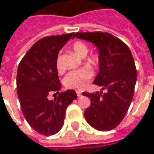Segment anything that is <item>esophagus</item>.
Segmentation results:
<instances>
[{
    "label": "esophagus",
    "instance_id": "34e87169",
    "mask_svg": "<svg viewBox=\"0 0 154 154\" xmlns=\"http://www.w3.org/2000/svg\"><path fill=\"white\" fill-rule=\"evenodd\" d=\"M77 97H81L82 96L80 91H77Z\"/></svg>",
    "mask_w": 154,
    "mask_h": 154
}]
</instances>
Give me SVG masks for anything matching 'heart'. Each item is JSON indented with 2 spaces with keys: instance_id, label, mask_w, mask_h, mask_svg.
Returning <instances> with one entry per match:
<instances>
[{
  "instance_id": "obj_1",
  "label": "heart",
  "mask_w": 154,
  "mask_h": 154,
  "mask_svg": "<svg viewBox=\"0 0 154 154\" xmlns=\"http://www.w3.org/2000/svg\"><path fill=\"white\" fill-rule=\"evenodd\" d=\"M72 48L75 54L80 57L86 56L88 53V47L83 42L77 41L72 45ZM57 69H61L59 58L57 61ZM93 76V72L90 67H82L77 70L69 72L63 78V84L65 87L69 89H77L82 90L87 86V82L91 80Z\"/></svg>"
}]
</instances>
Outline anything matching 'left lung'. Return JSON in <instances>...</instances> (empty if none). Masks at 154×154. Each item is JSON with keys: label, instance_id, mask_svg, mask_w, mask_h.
<instances>
[{"label": "left lung", "instance_id": "obj_1", "mask_svg": "<svg viewBox=\"0 0 154 154\" xmlns=\"http://www.w3.org/2000/svg\"><path fill=\"white\" fill-rule=\"evenodd\" d=\"M74 37L91 42L98 48L100 71L93 83L106 90L82 93L91 100L85 118L97 130H111L122 121L132 101L137 80L132 54L123 41L109 33H76Z\"/></svg>", "mask_w": 154, "mask_h": 154}]
</instances>
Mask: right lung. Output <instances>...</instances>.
<instances>
[{
    "instance_id": "add662e5",
    "label": "right lung",
    "mask_w": 154,
    "mask_h": 154,
    "mask_svg": "<svg viewBox=\"0 0 154 154\" xmlns=\"http://www.w3.org/2000/svg\"><path fill=\"white\" fill-rule=\"evenodd\" d=\"M72 36L74 33L42 38L19 64L16 87L22 112L29 125L43 135H53L62 129L67 107L77 98L73 90L59 92L57 69L58 52ZM52 94L54 100L48 99Z\"/></svg>"
}]
</instances>
